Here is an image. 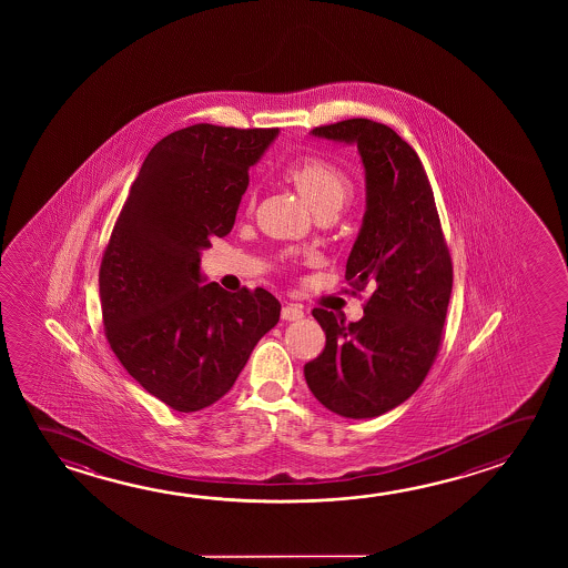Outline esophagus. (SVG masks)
Wrapping results in <instances>:
<instances>
[{
	"instance_id": "1",
	"label": "esophagus",
	"mask_w": 568,
	"mask_h": 568,
	"mask_svg": "<svg viewBox=\"0 0 568 568\" xmlns=\"http://www.w3.org/2000/svg\"><path fill=\"white\" fill-rule=\"evenodd\" d=\"M305 313H303V307L301 305H295V303H287L283 311H281V318H285V321H298V318H303Z\"/></svg>"
}]
</instances>
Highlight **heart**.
I'll use <instances>...</instances> for the list:
<instances>
[{"label":"heart","instance_id":"1","mask_svg":"<svg viewBox=\"0 0 568 568\" xmlns=\"http://www.w3.org/2000/svg\"><path fill=\"white\" fill-rule=\"evenodd\" d=\"M285 178L297 187L313 214L335 212L338 214L353 195V180L343 168L318 156H305L288 164Z\"/></svg>","mask_w":568,"mask_h":568}]
</instances>
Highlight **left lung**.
Returning <instances> with one entry per match:
<instances>
[{
  "mask_svg": "<svg viewBox=\"0 0 568 568\" xmlns=\"http://www.w3.org/2000/svg\"><path fill=\"white\" fill-rule=\"evenodd\" d=\"M311 136L358 149L366 210L344 277L354 288L374 291L358 323L313 311L326 344L305 364V381L338 416L376 418L408 400L436 358L452 260L426 170L406 140L368 119L318 126Z\"/></svg>",
  "mask_w": 568,
  "mask_h": 568,
  "instance_id": "8db88e82",
  "label": "left lung"
}]
</instances>
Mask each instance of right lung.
<instances>
[{"label":"right lung","instance_id":"right-lung-1","mask_svg":"<svg viewBox=\"0 0 568 568\" xmlns=\"http://www.w3.org/2000/svg\"><path fill=\"white\" fill-rule=\"evenodd\" d=\"M277 129L194 124L172 132L140 166L99 273L112 353L144 390L197 412L232 390L261 336L280 323L270 291L205 283L202 250L232 232L250 168Z\"/></svg>","mask_w":568,"mask_h":568}]
</instances>
